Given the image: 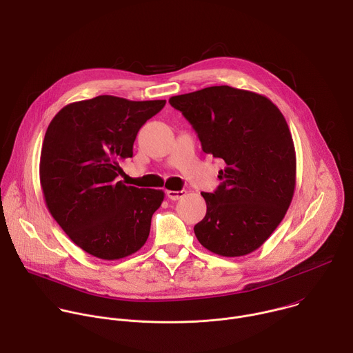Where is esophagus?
<instances>
[{
  "instance_id": "1",
  "label": "esophagus",
  "mask_w": 353,
  "mask_h": 353,
  "mask_svg": "<svg viewBox=\"0 0 353 353\" xmlns=\"http://www.w3.org/2000/svg\"><path fill=\"white\" fill-rule=\"evenodd\" d=\"M186 194V190H167V197L171 200H178Z\"/></svg>"
}]
</instances>
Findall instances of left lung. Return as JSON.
<instances>
[{
  "label": "left lung",
  "mask_w": 353,
  "mask_h": 353,
  "mask_svg": "<svg viewBox=\"0 0 353 353\" xmlns=\"http://www.w3.org/2000/svg\"><path fill=\"white\" fill-rule=\"evenodd\" d=\"M207 154L227 164L213 193H201L204 219L194 225L210 252L238 257L259 249L292 201L296 156L288 123L267 97L231 86L174 96Z\"/></svg>",
  "instance_id": "8db88e82"
}]
</instances>
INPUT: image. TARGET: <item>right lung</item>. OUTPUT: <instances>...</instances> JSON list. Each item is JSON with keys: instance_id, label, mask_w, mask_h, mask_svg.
I'll return each instance as SVG.
<instances>
[{"instance_id": "right-lung-1", "label": "right lung", "mask_w": 353, "mask_h": 353, "mask_svg": "<svg viewBox=\"0 0 353 353\" xmlns=\"http://www.w3.org/2000/svg\"><path fill=\"white\" fill-rule=\"evenodd\" d=\"M165 100L99 96L65 105L50 122L40 156L47 208L81 249L118 260L142 248L164 192L126 186L117 176L133 156L139 129Z\"/></svg>"}]
</instances>
